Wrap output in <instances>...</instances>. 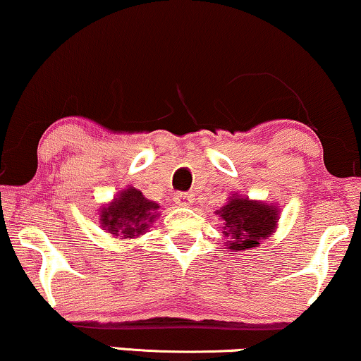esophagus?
<instances>
[{"instance_id":"34e87169","label":"esophagus","mask_w":361,"mask_h":361,"mask_svg":"<svg viewBox=\"0 0 361 361\" xmlns=\"http://www.w3.org/2000/svg\"><path fill=\"white\" fill-rule=\"evenodd\" d=\"M173 200H175V203L180 204V207H190V204L193 203V195L181 191V193H176L173 196Z\"/></svg>"}]
</instances>
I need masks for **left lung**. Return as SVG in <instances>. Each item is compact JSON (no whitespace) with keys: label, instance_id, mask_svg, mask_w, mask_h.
<instances>
[{"label":"left lung","instance_id":"left-lung-1","mask_svg":"<svg viewBox=\"0 0 361 361\" xmlns=\"http://www.w3.org/2000/svg\"><path fill=\"white\" fill-rule=\"evenodd\" d=\"M220 216L225 220L223 233L228 238V248L243 252L255 248L259 245V240L271 235L278 220V212L275 207H268L262 202L235 196L220 209Z\"/></svg>","mask_w":361,"mask_h":361}]
</instances>
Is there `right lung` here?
I'll list each match as a JSON object with an SVG mask.
<instances>
[{"mask_svg":"<svg viewBox=\"0 0 361 361\" xmlns=\"http://www.w3.org/2000/svg\"><path fill=\"white\" fill-rule=\"evenodd\" d=\"M157 203L149 202L136 188L121 191L111 207L102 209V225L120 238H135L143 235L157 218Z\"/></svg>","mask_w":361,"mask_h":361,"instance_id":"1","label":"right lung"}]
</instances>
